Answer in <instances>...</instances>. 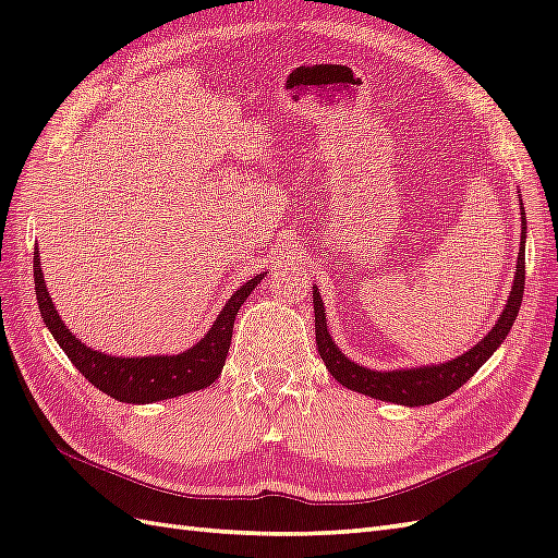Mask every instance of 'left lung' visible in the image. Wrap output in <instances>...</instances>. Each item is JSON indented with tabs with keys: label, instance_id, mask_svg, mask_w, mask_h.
Here are the masks:
<instances>
[{
	"label": "left lung",
	"instance_id": "8db88e82",
	"mask_svg": "<svg viewBox=\"0 0 558 558\" xmlns=\"http://www.w3.org/2000/svg\"><path fill=\"white\" fill-rule=\"evenodd\" d=\"M521 253L519 263H515V277L509 293V301L505 312H501L497 324L490 329L478 345H473L464 355H459L450 362L442 364H428V366H414V369H396V372H374L348 360L341 350L331 341V333L326 329V310L322 303V295L317 287H312V298H315V329H317V350L338 384L369 396L376 400L398 402L407 407L430 404L438 402L447 396H452L457 388L464 386L469 378L481 369V366L490 360L493 352L505 343L507 333L519 317L523 289H525V213L521 203Z\"/></svg>",
	"mask_w": 558,
	"mask_h": 558
}]
</instances>
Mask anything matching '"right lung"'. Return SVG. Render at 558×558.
<instances>
[{
	"label": "right lung",
	"instance_id": "add662e5",
	"mask_svg": "<svg viewBox=\"0 0 558 558\" xmlns=\"http://www.w3.org/2000/svg\"><path fill=\"white\" fill-rule=\"evenodd\" d=\"M35 269V293L43 319L49 326L51 336L57 338L61 350L75 364V369L83 374L92 386H97L106 396L130 404H146L184 396L208 388L215 378L222 374L229 345H232V331L236 312L243 301L253 293L265 275L248 279L243 287L229 298L227 305L217 315L210 331L201 341L180 355H154V357H111L87 348L83 341L65 329L57 307H53L47 283L39 267V253L33 255Z\"/></svg>",
	"mask_w": 558,
	"mask_h": 558
}]
</instances>
